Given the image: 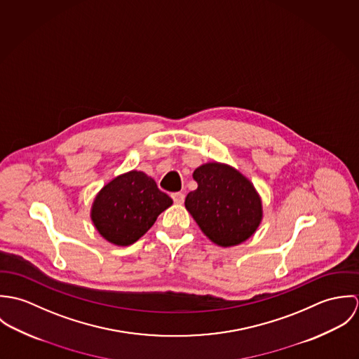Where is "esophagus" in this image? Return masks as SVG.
<instances>
[{
	"label": "esophagus",
	"mask_w": 359,
	"mask_h": 359,
	"mask_svg": "<svg viewBox=\"0 0 359 359\" xmlns=\"http://www.w3.org/2000/svg\"><path fill=\"white\" fill-rule=\"evenodd\" d=\"M171 198H172L174 203L181 205V203H184V201H185V194H184V192H175V194L171 195Z\"/></svg>",
	"instance_id": "esophagus-1"
}]
</instances>
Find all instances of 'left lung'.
Masks as SVG:
<instances>
[{
  "instance_id": "obj_1",
  "label": "left lung",
  "mask_w": 359,
  "mask_h": 359,
  "mask_svg": "<svg viewBox=\"0 0 359 359\" xmlns=\"http://www.w3.org/2000/svg\"><path fill=\"white\" fill-rule=\"evenodd\" d=\"M194 180L198 189L188 194L185 207L211 242L229 248L256 232L262 205L246 177L226 164L207 163L194 171Z\"/></svg>"
}]
</instances>
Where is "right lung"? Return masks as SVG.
Listing matches in <instances>:
<instances>
[{
	"instance_id": "obj_1",
	"label": "right lung",
	"mask_w": 359,
	"mask_h": 359,
	"mask_svg": "<svg viewBox=\"0 0 359 359\" xmlns=\"http://www.w3.org/2000/svg\"><path fill=\"white\" fill-rule=\"evenodd\" d=\"M171 205V198L157 188L154 180L142 171H130L103 187L91 218L107 242L128 246L145 235L158 214Z\"/></svg>"
}]
</instances>
